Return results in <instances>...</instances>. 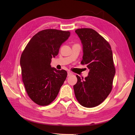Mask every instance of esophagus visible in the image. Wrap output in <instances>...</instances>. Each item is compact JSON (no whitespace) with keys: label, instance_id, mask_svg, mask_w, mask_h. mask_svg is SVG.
Masks as SVG:
<instances>
[{"label":"esophagus","instance_id":"34e87169","mask_svg":"<svg viewBox=\"0 0 135 135\" xmlns=\"http://www.w3.org/2000/svg\"><path fill=\"white\" fill-rule=\"evenodd\" d=\"M72 73H71L70 72H67V75H68V76H70V75H72Z\"/></svg>","mask_w":135,"mask_h":135}]
</instances>
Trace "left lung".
I'll list each match as a JSON object with an SVG mask.
<instances>
[{
	"instance_id": "obj_1",
	"label": "left lung",
	"mask_w": 135,
	"mask_h": 135,
	"mask_svg": "<svg viewBox=\"0 0 135 135\" xmlns=\"http://www.w3.org/2000/svg\"><path fill=\"white\" fill-rule=\"evenodd\" d=\"M75 32L83 45L81 63L89 69L85 78L76 75L75 96L84 107H94L104 101L112 90L115 74L113 52L109 44L95 30L81 28Z\"/></svg>"
}]
</instances>
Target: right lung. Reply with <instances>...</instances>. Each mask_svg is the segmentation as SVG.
Segmentation results:
<instances>
[{
	"instance_id": "right-lung-1",
	"label": "right lung",
	"mask_w": 135,
	"mask_h": 135,
	"mask_svg": "<svg viewBox=\"0 0 135 135\" xmlns=\"http://www.w3.org/2000/svg\"><path fill=\"white\" fill-rule=\"evenodd\" d=\"M70 35L68 31H41L32 38L21 55L23 83L28 95L38 105L51 103L66 79L65 70H57L51 67L50 63Z\"/></svg>"
}]
</instances>
